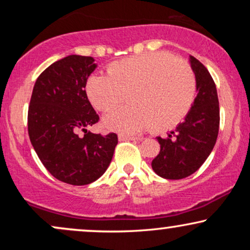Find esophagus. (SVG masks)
<instances>
[{"mask_svg":"<svg viewBox=\"0 0 250 250\" xmlns=\"http://www.w3.org/2000/svg\"><path fill=\"white\" fill-rule=\"evenodd\" d=\"M119 140H120V141H135V140H140V137L130 136V135L120 134L119 135Z\"/></svg>","mask_w":250,"mask_h":250,"instance_id":"esophagus-1","label":"esophagus"}]
</instances>
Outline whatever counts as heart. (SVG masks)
<instances>
[{
  "instance_id": "heart-1",
  "label": "heart",
  "mask_w": 250,
  "mask_h": 250,
  "mask_svg": "<svg viewBox=\"0 0 250 250\" xmlns=\"http://www.w3.org/2000/svg\"><path fill=\"white\" fill-rule=\"evenodd\" d=\"M85 94L101 113L113 110L125 97L128 105L103 120L109 130L134 133L150 127L161 131L189 113L196 95V79L185 60L166 51L148 53L110 63L107 76L89 77Z\"/></svg>"
}]
</instances>
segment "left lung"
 I'll list each match as a JSON object with an SVG mask.
<instances>
[{
  "mask_svg": "<svg viewBox=\"0 0 250 250\" xmlns=\"http://www.w3.org/2000/svg\"><path fill=\"white\" fill-rule=\"evenodd\" d=\"M190 64L197 95L185 121L166 139L157 137L161 150L151 162L155 173L167 180H181L194 174L211 153L219 135L216 85L199 60L190 56Z\"/></svg>",
  "mask_w": 250,
  "mask_h": 250,
  "instance_id": "obj_1",
  "label": "left lung"
}]
</instances>
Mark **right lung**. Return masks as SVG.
Here are the masks:
<instances>
[{
  "mask_svg": "<svg viewBox=\"0 0 250 250\" xmlns=\"http://www.w3.org/2000/svg\"><path fill=\"white\" fill-rule=\"evenodd\" d=\"M94 61L69 55L50 64L37 77L28 109V134L37 156L54 177L73 186L101 177L117 145L115 133L87 130L100 120L85 94Z\"/></svg>",
  "mask_w": 250,
  "mask_h": 250,
  "instance_id": "add662e5",
  "label": "right lung"
}]
</instances>
